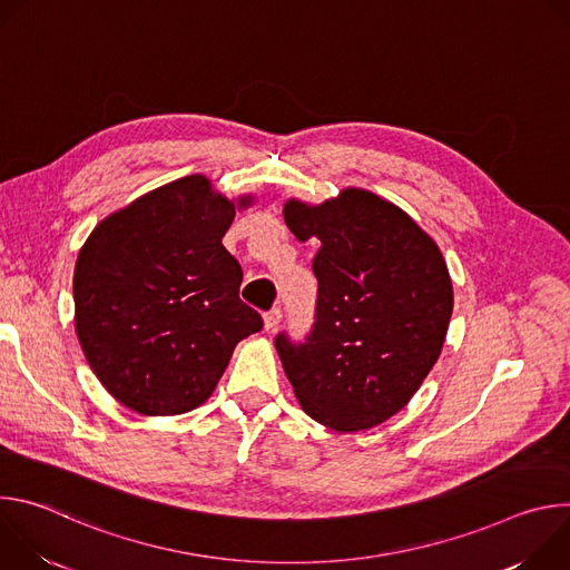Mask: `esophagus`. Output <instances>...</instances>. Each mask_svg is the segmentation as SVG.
Masks as SVG:
<instances>
[{"instance_id": "1", "label": "esophagus", "mask_w": 570, "mask_h": 570, "mask_svg": "<svg viewBox=\"0 0 570 570\" xmlns=\"http://www.w3.org/2000/svg\"><path fill=\"white\" fill-rule=\"evenodd\" d=\"M279 322H282V311L279 308H273V311L264 313V330L266 332H275Z\"/></svg>"}]
</instances>
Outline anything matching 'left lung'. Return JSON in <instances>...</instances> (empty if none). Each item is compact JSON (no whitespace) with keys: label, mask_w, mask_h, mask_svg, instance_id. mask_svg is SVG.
Wrapping results in <instances>:
<instances>
[{"label":"left lung","mask_w":570,"mask_h":570,"mask_svg":"<svg viewBox=\"0 0 570 570\" xmlns=\"http://www.w3.org/2000/svg\"><path fill=\"white\" fill-rule=\"evenodd\" d=\"M297 240L317 238L315 327L275 347L304 413L336 433L367 431L420 390L438 363L453 284L438 243L390 200L347 187L320 205L288 198Z\"/></svg>","instance_id":"8db88e82"}]
</instances>
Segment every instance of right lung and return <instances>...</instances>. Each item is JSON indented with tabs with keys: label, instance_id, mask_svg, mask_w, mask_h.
Masks as SVG:
<instances>
[{
	"label": "right lung",
	"instance_id": "add662e5",
	"mask_svg": "<svg viewBox=\"0 0 570 570\" xmlns=\"http://www.w3.org/2000/svg\"><path fill=\"white\" fill-rule=\"evenodd\" d=\"M207 176L161 185L106 216L73 266V330L92 372L126 409L183 415L218 385L238 341L264 327L238 299L243 271L223 248L234 214Z\"/></svg>",
	"mask_w": 570,
	"mask_h": 570
}]
</instances>
